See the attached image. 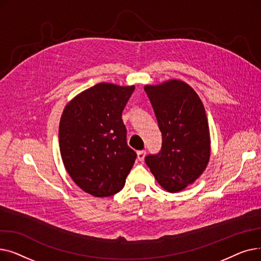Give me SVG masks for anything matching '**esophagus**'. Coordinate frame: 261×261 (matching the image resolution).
<instances>
[{
	"instance_id": "esophagus-1",
	"label": "esophagus",
	"mask_w": 261,
	"mask_h": 261,
	"mask_svg": "<svg viewBox=\"0 0 261 261\" xmlns=\"http://www.w3.org/2000/svg\"><path fill=\"white\" fill-rule=\"evenodd\" d=\"M145 155H146V150H140V151H138V160L139 161H144L145 159Z\"/></svg>"
}]
</instances>
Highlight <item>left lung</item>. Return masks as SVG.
Wrapping results in <instances>:
<instances>
[{
	"label": "left lung",
	"instance_id": "left-lung-1",
	"mask_svg": "<svg viewBox=\"0 0 261 261\" xmlns=\"http://www.w3.org/2000/svg\"><path fill=\"white\" fill-rule=\"evenodd\" d=\"M162 132L158 154L145 158L158 183L169 193L193 184L206 168L211 156V136L204 106L186 82L168 80L145 86Z\"/></svg>",
	"mask_w": 261,
	"mask_h": 261
}]
</instances>
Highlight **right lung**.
Masks as SVG:
<instances>
[{
	"label": "right lung",
	"instance_id": "1",
	"mask_svg": "<svg viewBox=\"0 0 261 261\" xmlns=\"http://www.w3.org/2000/svg\"><path fill=\"white\" fill-rule=\"evenodd\" d=\"M134 89L100 82L78 94L63 110L59 147L64 167L94 197L120 191L135 162L121 119Z\"/></svg>",
	"mask_w": 261,
	"mask_h": 261
}]
</instances>
